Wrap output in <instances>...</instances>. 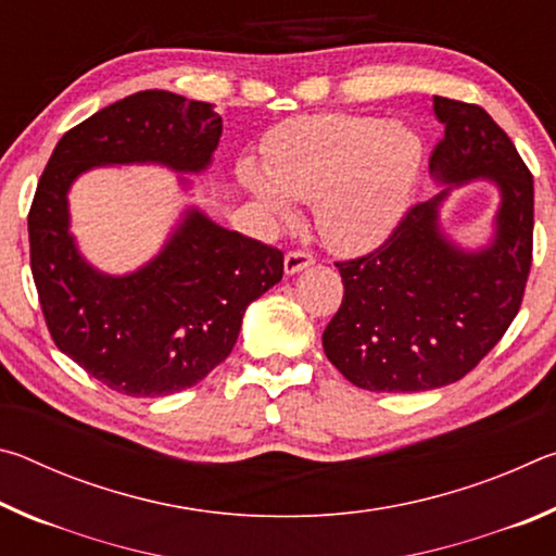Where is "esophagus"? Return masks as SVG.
I'll use <instances>...</instances> for the list:
<instances>
[{
    "instance_id": "obj_1",
    "label": "esophagus",
    "mask_w": 556,
    "mask_h": 556,
    "mask_svg": "<svg viewBox=\"0 0 556 556\" xmlns=\"http://www.w3.org/2000/svg\"><path fill=\"white\" fill-rule=\"evenodd\" d=\"M314 262H316V257L312 255V252L291 250V252H287V257H285V269H287V275H296V271L312 267Z\"/></svg>"
}]
</instances>
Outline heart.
Returning <instances> with one entry per match:
<instances>
[{
  "mask_svg": "<svg viewBox=\"0 0 556 556\" xmlns=\"http://www.w3.org/2000/svg\"><path fill=\"white\" fill-rule=\"evenodd\" d=\"M265 166H242L257 199L289 218L291 202L316 203L328 248L363 252L380 244L407 208L421 144L402 125L370 115H312L281 122L265 139Z\"/></svg>",
  "mask_w": 556,
  "mask_h": 556,
  "instance_id": "b5f03b06",
  "label": "heart"
}]
</instances>
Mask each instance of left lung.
Returning a JSON list of instances; mask_svg holds the SVG:
<instances>
[{
	"label": "left lung",
	"mask_w": 556,
	"mask_h": 556,
	"mask_svg": "<svg viewBox=\"0 0 556 556\" xmlns=\"http://www.w3.org/2000/svg\"><path fill=\"white\" fill-rule=\"evenodd\" d=\"M444 125L429 156L439 181L491 178L501 188L495 238L464 252L439 230V203L407 208L380 248L336 262L343 301L324 351L345 380L372 392L444 388L476 368L520 312L532 267L534 184L510 137L483 108L434 96Z\"/></svg>",
	"instance_id": "1"
}]
</instances>
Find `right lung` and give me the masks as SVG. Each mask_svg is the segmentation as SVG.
I'll return each instance as SVG.
<instances>
[{
  "label": "right lung",
  "instance_id": "1",
  "mask_svg": "<svg viewBox=\"0 0 556 556\" xmlns=\"http://www.w3.org/2000/svg\"><path fill=\"white\" fill-rule=\"evenodd\" d=\"M223 135L208 102L135 92L65 131L29 211L36 291L59 351L110 390L159 397L201 382L230 355L242 314L285 275V252L188 211L154 262L108 277L68 235V193L98 164L156 162L203 172Z\"/></svg>",
  "mask_w": 556,
  "mask_h": 556
}]
</instances>
